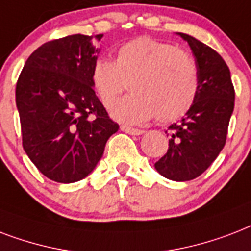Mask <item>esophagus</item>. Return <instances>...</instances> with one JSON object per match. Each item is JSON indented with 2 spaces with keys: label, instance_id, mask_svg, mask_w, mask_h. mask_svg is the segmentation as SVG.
Segmentation results:
<instances>
[{
  "label": "esophagus",
  "instance_id": "obj_1",
  "mask_svg": "<svg viewBox=\"0 0 251 251\" xmlns=\"http://www.w3.org/2000/svg\"><path fill=\"white\" fill-rule=\"evenodd\" d=\"M120 129L126 133H129V135H143L144 131L143 129H139V128H132V127H128V126H122Z\"/></svg>",
  "mask_w": 251,
  "mask_h": 251
}]
</instances>
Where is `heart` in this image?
I'll use <instances>...</instances> for the list:
<instances>
[{
  "mask_svg": "<svg viewBox=\"0 0 251 251\" xmlns=\"http://www.w3.org/2000/svg\"><path fill=\"white\" fill-rule=\"evenodd\" d=\"M91 85L104 107H111L127 87L132 93L114 106L111 115L127 124L156 116L169 123L192 107L199 90L195 60L174 44L136 38L116 50L115 61L99 57L91 68Z\"/></svg>",
  "mask_w": 251,
  "mask_h": 251,
  "instance_id": "obj_1",
  "label": "heart"
}]
</instances>
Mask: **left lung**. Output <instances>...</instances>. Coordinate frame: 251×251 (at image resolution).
Listing matches in <instances>:
<instances>
[{
  "mask_svg": "<svg viewBox=\"0 0 251 251\" xmlns=\"http://www.w3.org/2000/svg\"><path fill=\"white\" fill-rule=\"evenodd\" d=\"M195 56L199 90L179 124L169 127V149L154 164L161 176L176 182L195 179L224 148L234 108V87L224 59L198 39L179 32Z\"/></svg>",
  "mask_w": 251,
  "mask_h": 251,
  "instance_id": "left-lung-1",
  "label": "left lung"
}]
</instances>
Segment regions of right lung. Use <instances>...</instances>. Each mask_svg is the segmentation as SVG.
<instances>
[{
  "label": "right lung",
  "mask_w": 251,
  "mask_h": 251,
  "mask_svg": "<svg viewBox=\"0 0 251 251\" xmlns=\"http://www.w3.org/2000/svg\"><path fill=\"white\" fill-rule=\"evenodd\" d=\"M93 43V36L81 34L44 43L17 81L23 149L43 176L59 183L89 176L119 129L91 85L98 52Z\"/></svg>",
  "instance_id": "1"
}]
</instances>
